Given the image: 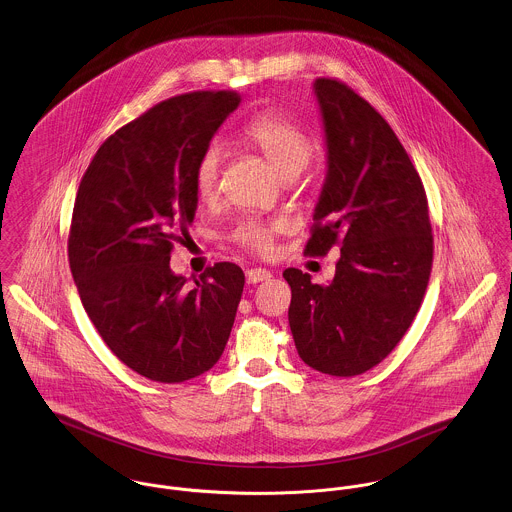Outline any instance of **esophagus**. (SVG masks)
<instances>
[{
	"mask_svg": "<svg viewBox=\"0 0 512 512\" xmlns=\"http://www.w3.org/2000/svg\"><path fill=\"white\" fill-rule=\"evenodd\" d=\"M268 278H270V272L266 268H250L246 272V282L248 284H260V282H264Z\"/></svg>",
	"mask_w": 512,
	"mask_h": 512,
	"instance_id": "esophagus-1",
	"label": "esophagus"
}]
</instances>
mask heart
I'll return each instance as SVG.
<instances>
[{"label": "heart", "mask_w": 512, "mask_h": 512, "mask_svg": "<svg viewBox=\"0 0 512 512\" xmlns=\"http://www.w3.org/2000/svg\"><path fill=\"white\" fill-rule=\"evenodd\" d=\"M242 138L246 144L258 149L284 177H295L315 155L311 136L276 110L254 116L242 128ZM222 161L224 149L217 140H211L201 149L191 177L193 191L201 203H211L217 199ZM282 230L284 226L278 220L248 219L236 226L232 240L256 254H270L274 248V238Z\"/></svg>", "instance_id": "b5f03b06"}]
</instances>
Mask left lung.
<instances>
[{
  "label": "left lung",
  "mask_w": 512,
  "mask_h": 512,
  "mask_svg": "<svg viewBox=\"0 0 512 512\" xmlns=\"http://www.w3.org/2000/svg\"><path fill=\"white\" fill-rule=\"evenodd\" d=\"M329 169L305 256L341 246L331 284L297 268L288 311L305 365L357 376L382 363L410 329L428 290L434 234L420 173L388 122L337 78H317Z\"/></svg>",
  "instance_id": "obj_1"
}]
</instances>
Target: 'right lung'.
Here are the masks:
<instances>
[{
  "label": "right lung",
  "instance_id": "add662e5",
  "mask_svg": "<svg viewBox=\"0 0 512 512\" xmlns=\"http://www.w3.org/2000/svg\"><path fill=\"white\" fill-rule=\"evenodd\" d=\"M238 104L234 90L155 104L100 146L78 185L69 230L78 295L108 349L155 382L213 368L236 317V264L217 262L187 286L169 260L195 219V161Z\"/></svg>",
  "mask_w": 512,
  "mask_h": 512
}]
</instances>
